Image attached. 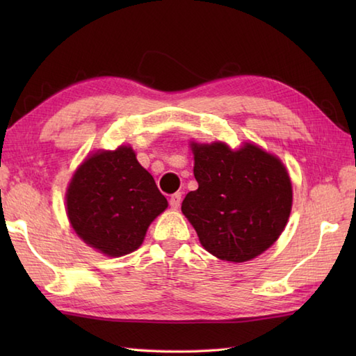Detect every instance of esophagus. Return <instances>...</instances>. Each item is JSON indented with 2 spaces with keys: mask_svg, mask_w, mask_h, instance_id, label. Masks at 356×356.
Instances as JSON below:
<instances>
[{
  "mask_svg": "<svg viewBox=\"0 0 356 356\" xmlns=\"http://www.w3.org/2000/svg\"><path fill=\"white\" fill-rule=\"evenodd\" d=\"M180 202H182V194L180 193H174L170 197V205L174 209H177L180 207Z\"/></svg>",
  "mask_w": 356,
  "mask_h": 356,
  "instance_id": "34e87169",
  "label": "esophagus"
}]
</instances>
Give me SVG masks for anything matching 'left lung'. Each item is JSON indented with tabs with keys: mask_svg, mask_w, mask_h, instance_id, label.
I'll list each match as a JSON object with an SVG mask.
<instances>
[{
	"mask_svg": "<svg viewBox=\"0 0 356 356\" xmlns=\"http://www.w3.org/2000/svg\"><path fill=\"white\" fill-rule=\"evenodd\" d=\"M199 188L182 202V213L202 246L218 259H254L283 232L292 208V186L284 165L246 143L232 151L222 142L193 143Z\"/></svg>",
	"mask_w": 356,
	"mask_h": 356,
	"instance_id": "left-lung-1",
	"label": "left lung"
}]
</instances>
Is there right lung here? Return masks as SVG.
I'll return each mask as SVG.
<instances>
[{
	"label": "right lung",
	"mask_w": 356,
	"mask_h": 356,
	"mask_svg": "<svg viewBox=\"0 0 356 356\" xmlns=\"http://www.w3.org/2000/svg\"><path fill=\"white\" fill-rule=\"evenodd\" d=\"M168 207L130 147L96 153L74 172L67 214L87 245L119 257L136 251L149 223Z\"/></svg>",
	"instance_id": "add662e5"
}]
</instances>
